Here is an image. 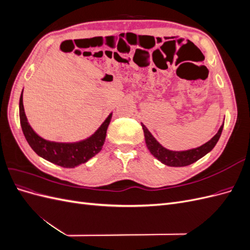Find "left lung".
Listing matches in <instances>:
<instances>
[{
	"mask_svg": "<svg viewBox=\"0 0 250 250\" xmlns=\"http://www.w3.org/2000/svg\"><path fill=\"white\" fill-rule=\"evenodd\" d=\"M144 135H145V142L146 145L153 156H155L158 161L162 162L163 164L171 166V167H185V166H188L195 162H197L199 158L208 153L209 151L213 149L217 142L220 139V135L222 133L223 125L220 127V129L214 135L208 143L204 144V145L187 150V151H171L164 148L160 143H158L153 135L150 133V131L147 129V127L142 124Z\"/></svg>",
	"mask_w": 250,
	"mask_h": 250,
	"instance_id": "obj_1",
	"label": "left lung"
}]
</instances>
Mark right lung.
I'll use <instances>...</instances> for the list:
<instances>
[{
    "mask_svg": "<svg viewBox=\"0 0 250 250\" xmlns=\"http://www.w3.org/2000/svg\"><path fill=\"white\" fill-rule=\"evenodd\" d=\"M20 120L21 130L34 152L53 164L63 168H74L86 163L89 158L100 152L106 138L111 113L92 137L77 143H56L41 138L27 122L22 104V93L20 98Z\"/></svg>",
    "mask_w": 250,
    "mask_h": 250,
    "instance_id": "obj_1",
    "label": "right lung"
}]
</instances>
